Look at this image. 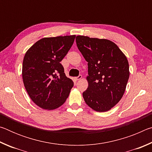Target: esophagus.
I'll return each mask as SVG.
<instances>
[{"mask_svg": "<svg viewBox=\"0 0 152 152\" xmlns=\"http://www.w3.org/2000/svg\"><path fill=\"white\" fill-rule=\"evenodd\" d=\"M82 75H79L78 77H76L75 80H80L82 79Z\"/></svg>", "mask_w": 152, "mask_h": 152, "instance_id": "34e87169", "label": "esophagus"}]
</instances>
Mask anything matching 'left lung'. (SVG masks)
Instances as JSON below:
<instances>
[{"instance_id": "left-lung-1", "label": "left lung", "mask_w": 152, "mask_h": 152, "mask_svg": "<svg viewBox=\"0 0 152 152\" xmlns=\"http://www.w3.org/2000/svg\"><path fill=\"white\" fill-rule=\"evenodd\" d=\"M79 51L88 62V86L82 93L86 104L97 112L111 109L125 91L129 68L125 55L106 39L76 36Z\"/></svg>"}]
</instances>
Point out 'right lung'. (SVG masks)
Returning <instances> with one entry per match:
<instances>
[{
  "label": "right lung",
  "instance_id": "right-lung-1",
  "mask_svg": "<svg viewBox=\"0 0 152 152\" xmlns=\"http://www.w3.org/2000/svg\"><path fill=\"white\" fill-rule=\"evenodd\" d=\"M76 35L45 37L27 51L23 61V81L28 94L43 109L53 110L68 97L74 82L64 73L60 61Z\"/></svg>",
  "mask_w": 152,
  "mask_h": 152
}]
</instances>
